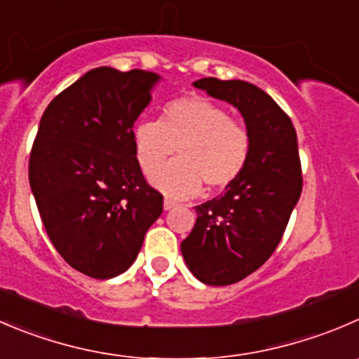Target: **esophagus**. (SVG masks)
Masks as SVG:
<instances>
[{
    "label": "esophagus",
    "instance_id": "1",
    "mask_svg": "<svg viewBox=\"0 0 359 359\" xmlns=\"http://www.w3.org/2000/svg\"><path fill=\"white\" fill-rule=\"evenodd\" d=\"M175 205H177V201L170 200V198H165V201H163V207H165V210H172Z\"/></svg>",
    "mask_w": 359,
    "mask_h": 359
}]
</instances>
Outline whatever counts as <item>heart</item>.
I'll use <instances>...</instances> for the list:
<instances>
[{
  "label": "heart",
  "instance_id": "obj_1",
  "mask_svg": "<svg viewBox=\"0 0 359 359\" xmlns=\"http://www.w3.org/2000/svg\"><path fill=\"white\" fill-rule=\"evenodd\" d=\"M175 147L180 159L162 167ZM133 149L142 172L149 175L156 170L151 180L158 189L189 198L200 193L201 182L221 189L238 179L249 161L250 135L224 107L184 96L166 103L159 121L135 124Z\"/></svg>",
  "mask_w": 359,
  "mask_h": 359
}]
</instances>
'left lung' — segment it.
<instances>
[{
  "label": "left lung",
  "instance_id": "obj_1",
  "mask_svg": "<svg viewBox=\"0 0 359 359\" xmlns=\"http://www.w3.org/2000/svg\"><path fill=\"white\" fill-rule=\"evenodd\" d=\"M194 87L238 109L250 156L224 194L198 205L193 231L180 243L194 277L208 286L245 279L272 256L302 194L297 131L264 91L243 80L200 79Z\"/></svg>",
  "mask_w": 359,
  "mask_h": 359
}]
</instances>
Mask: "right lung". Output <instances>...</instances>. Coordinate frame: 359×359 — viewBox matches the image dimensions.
<instances>
[{"label":"right lung","instance_id":"1","mask_svg":"<svg viewBox=\"0 0 359 359\" xmlns=\"http://www.w3.org/2000/svg\"><path fill=\"white\" fill-rule=\"evenodd\" d=\"M159 79L100 66L41 116L29 156L31 191L52 245L93 279L126 272L163 212V194L144 179L133 149V124Z\"/></svg>","mask_w":359,"mask_h":359}]
</instances>
